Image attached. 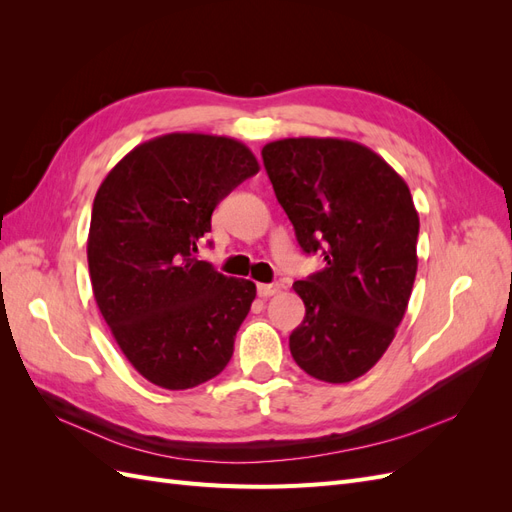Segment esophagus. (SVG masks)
I'll return each instance as SVG.
<instances>
[{
  "label": "esophagus",
  "instance_id": "obj_1",
  "mask_svg": "<svg viewBox=\"0 0 512 512\" xmlns=\"http://www.w3.org/2000/svg\"><path fill=\"white\" fill-rule=\"evenodd\" d=\"M256 290L262 299H267V297H273V294L280 292V284H258Z\"/></svg>",
  "mask_w": 512,
  "mask_h": 512
}]
</instances>
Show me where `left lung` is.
Listing matches in <instances>:
<instances>
[{
    "mask_svg": "<svg viewBox=\"0 0 512 512\" xmlns=\"http://www.w3.org/2000/svg\"><path fill=\"white\" fill-rule=\"evenodd\" d=\"M262 162L301 250L327 262L292 284L305 303L292 359L316 380L352 382L382 359L408 309L418 267L408 183L346 138H282Z\"/></svg>",
    "mask_w": 512,
    "mask_h": 512,
    "instance_id": "1",
    "label": "left lung"
}]
</instances>
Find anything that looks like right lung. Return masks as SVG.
I'll return each mask as SVG.
<instances>
[{
    "mask_svg": "<svg viewBox=\"0 0 512 512\" xmlns=\"http://www.w3.org/2000/svg\"><path fill=\"white\" fill-rule=\"evenodd\" d=\"M258 170L235 138L173 132L134 147L98 188L91 288L117 346L151 384L194 389L228 365L256 284L194 254L213 209Z\"/></svg>",
    "mask_w": 512,
    "mask_h": 512,
    "instance_id": "obj_1",
    "label": "right lung"
}]
</instances>
